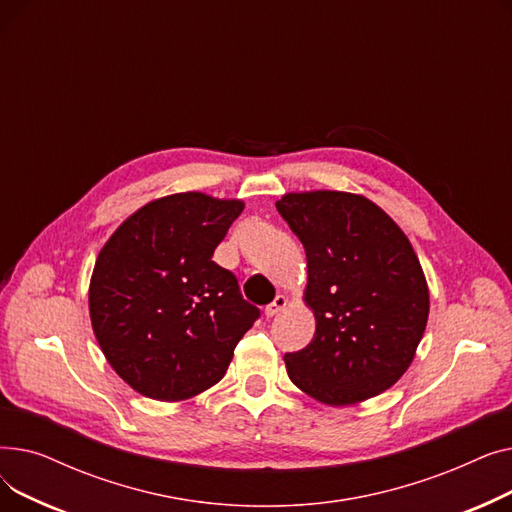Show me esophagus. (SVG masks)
Masks as SVG:
<instances>
[{
	"instance_id": "34e87169",
	"label": "esophagus",
	"mask_w": 512,
	"mask_h": 512,
	"mask_svg": "<svg viewBox=\"0 0 512 512\" xmlns=\"http://www.w3.org/2000/svg\"><path fill=\"white\" fill-rule=\"evenodd\" d=\"M286 303H288V299L284 297V294H278V297L274 299V303H270L265 307V317H274V315H278L284 307H286Z\"/></svg>"
}]
</instances>
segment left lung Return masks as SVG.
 I'll list each match as a JSON object with an SVG mask.
<instances>
[{
  "label": "left lung",
  "mask_w": 512,
  "mask_h": 512,
  "mask_svg": "<svg viewBox=\"0 0 512 512\" xmlns=\"http://www.w3.org/2000/svg\"><path fill=\"white\" fill-rule=\"evenodd\" d=\"M307 253L313 340L286 353L292 384L332 407L378 396L415 357L429 313L421 263L390 215L340 191L276 201Z\"/></svg>",
  "instance_id": "obj_1"
}]
</instances>
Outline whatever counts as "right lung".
<instances>
[{
  "instance_id": "obj_1",
  "label": "right lung",
  "mask_w": 512,
  "mask_h": 512,
  "mask_svg": "<svg viewBox=\"0 0 512 512\" xmlns=\"http://www.w3.org/2000/svg\"><path fill=\"white\" fill-rule=\"evenodd\" d=\"M245 209L236 199L178 193L134 211L101 249L89 313L120 378L155 400L218 384L259 309L242 299L213 251Z\"/></svg>"
}]
</instances>
